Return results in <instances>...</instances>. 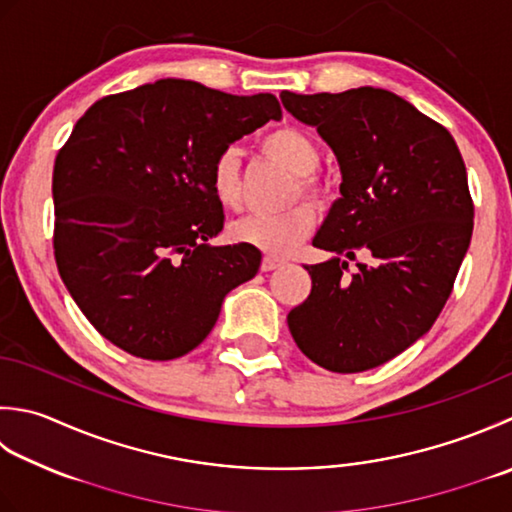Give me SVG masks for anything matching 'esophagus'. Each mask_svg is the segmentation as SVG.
<instances>
[{
	"label": "esophagus",
	"instance_id": "34e87169",
	"mask_svg": "<svg viewBox=\"0 0 512 512\" xmlns=\"http://www.w3.org/2000/svg\"><path fill=\"white\" fill-rule=\"evenodd\" d=\"M282 264H284V259H277V257L266 255L262 259V270H264V273H268V270H275V268H279Z\"/></svg>",
	"mask_w": 512,
	"mask_h": 512
}]
</instances>
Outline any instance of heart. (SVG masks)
<instances>
[{
	"label": "heart",
	"mask_w": 512,
	"mask_h": 512,
	"mask_svg": "<svg viewBox=\"0 0 512 512\" xmlns=\"http://www.w3.org/2000/svg\"><path fill=\"white\" fill-rule=\"evenodd\" d=\"M259 148L264 155L295 173L293 199L304 195L313 202H326L330 184L317 173L322 155H319L315 139L302 128L279 126L270 130L259 139ZM208 186L215 202L222 208L233 210L239 206L242 188H239V157L235 148H224L215 155L208 168ZM315 222V208L304 202L279 215L239 219L237 224L230 226L228 235L235 244L257 248L270 255H286L304 242L310 230L315 228Z\"/></svg>",
	"instance_id": "heart-1"
}]
</instances>
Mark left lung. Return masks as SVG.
Here are the masks:
<instances>
[{"label":"left lung","mask_w":512,"mask_h":512,"mask_svg":"<svg viewBox=\"0 0 512 512\" xmlns=\"http://www.w3.org/2000/svg\"><path fill=\"white\" fill-rule=\"evenodd\" d=\"M279 97L342 168V197L313 239L335 257L306 266L313 288L288 313L290 335L317 366L362 373L428 333L453 293L475 217L464 159L442 124L388 90ZM346 258L360 268L350 278Z\"/></svg>","instance_id":"8db88e82"}]
</instances>
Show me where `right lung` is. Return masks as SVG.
<instances>
[{
  "instance_id": "add662e5",
  "label": "right lung",
  "mask_w": 512,
  "mask_h": 512,
  "mask_svg": "<svg viewBox=\"0 0 512 512\" xmlns=\"http://www.w3.org/2000/svg\"><path fill=\"white\" fill-rule=\"evenodd\" d=\"M282 117L270 93L237 97L186 79L106 95L77 119L53 168V250L99 335L166 362L213 330L262 253L208 246L224 208L208 186L219 150Z\"/></svg>"
}]
</instances>
